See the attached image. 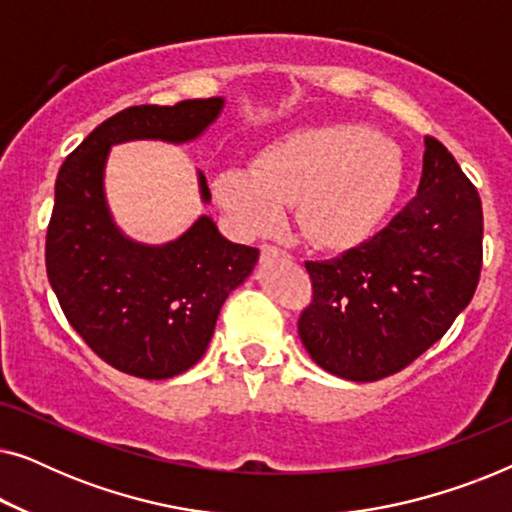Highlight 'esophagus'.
Listing matches in <instances>:
<instances>
[{
    "instance_id": "34e87169",
    "label": "esophagus",
    "mask_w": 512,
    "mask_h": 512,
    "mask_svg": "<svg viewBox=\"0 0 512 512\" xmlns=\"http://www.w3.org/2000/svg\"><path fill=\"white\" fill-rule=\"evenodd\" d=\"M275 256H286V251L275 247V244H261V258H263V261H268V258H275Z\"/></svg>"
}]
</instances>
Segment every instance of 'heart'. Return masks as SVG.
Listing matches in <instances>:
<instances>
[{
  "label": "heart",
  "instance_id": "1",
  "mask_svg": "<svg viewBox=\"0 0 512 512\" xmlns=\"http://www.w3.org/2000/svg\"><path fill=\"white\" fill-rule=\"evenodd\" d=\"M403 179L394 139L359 125H312L275 139L247 170H223L214 195L242 233L279 226L284 205L305 240L347 249L373 233Z\"/></svg>",
  "mask_w": 512,
  "mask_h": 512
}]
</instances>
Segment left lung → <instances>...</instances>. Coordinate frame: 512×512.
<instances>
[{
  "instance_id": "obj_1",
  "label": "left lung",
  "mask_w": 512,
  "mask_h": 512,
  "mask_svg": "<svg viewBox=\"0 0 512 512\" xmlns=\"http://www.w3.org/2000/svg\"><path fill=\"white\" fill-rule=\"evenodd\" d=\"M417 195L368 242L307 261L298 335L312 361L352 382L410 366L471 303L482 270V202L450 151L424 139Z\"/></svg>"
}]
</instances>
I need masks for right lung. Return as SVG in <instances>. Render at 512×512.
Returning <instances> with one entry per match:
<instances>
[{"label": "right lung", "mask_w": 512, "mask_h": 512, "mask_svg": "<svg viewBox=\"0 0 512 512\" xmlns=\"http://www.w3.org/2000/svg\"><path fill=\"white\" fill-rule=\"evenodd\" d=\"M221 109V97H209L118 111L69 153L55 179L48 282L83 342L125 375L167 380L195 366L228 293L254 270L258 249L228 242L209 216L163 247L128 240L104 200L109 146L128 139L188 142ZM200 193L205 202L212 198L202 172Z\"/></svg>", "instance_id": "add662e5"}]
</instances>
